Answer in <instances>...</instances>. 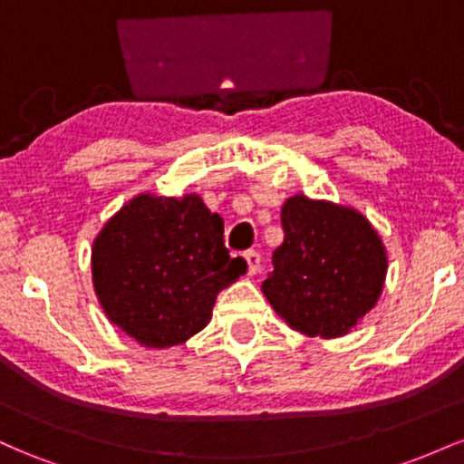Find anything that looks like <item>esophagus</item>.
<instances>
[{
    "instance_id": "34e87169",
    "label": "esophagus",
    "mask_w": 464,
    "mask_h": 464,
    "mask_svg": "<svg viewBox=\"0 0 464 464\" xmlns=\"http://www.w3.org/2000/svg\"><path fill=\"white\" fill-rule=\"evenodd\" d=\"M244 262H246V273L253 276L259 273V268H262V257H259V253H255V250H246L244 253Z\"/></svg>"
}]
</instances>
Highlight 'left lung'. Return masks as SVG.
Wrapping results in <instances>:
<instances>
[{
  "instance_id": "obj_1",
  "label": "left lung",
  "mask_w": 464,
  "mask_h": 464,
  "mask_svg": "<svg viewBox=\"0 0 464 464\" xmlns=\"http://www.w3.org/2000/svg\"><path fill=\"white\" fill-rule=\"evenodd\" d=\"M284 244L273 253L264 296L287 327L310 338H343L380 301L388 253L355 207L290 196L281 207Z\"/></svg>"
}]
</instances>
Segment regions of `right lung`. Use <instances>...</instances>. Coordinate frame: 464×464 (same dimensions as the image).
<instances>
[{
  "label": "right lung",
  "instance_id": "obj_1",
  "mask_svg": "<svg viewBox=\"0 0 464 464\" xmlns=\"http://www.w3.org/2000/svg\"><path fill=\"white\" fill-rule=\"evenodd\" d=\"M246 273L225 248V220L198 194L132 196L93 239L92 281L111 323L148 349L188 343L218 295Z\"/></svg>",
  "mask_w": 464,
  "mask_h": 464
}]
</instances>
